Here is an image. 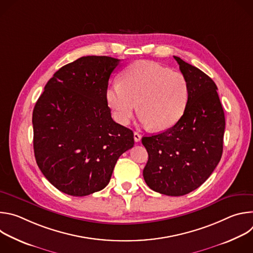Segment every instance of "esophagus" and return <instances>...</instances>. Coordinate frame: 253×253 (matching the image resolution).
<instances>
[{"label": "esophagus", "mask_w": 253, "mask_h": 253, "mask_svg": "<svg viewBox=\"0 0 253 253\" xmlns=\"http://www.w3.org/2000/svg\"><path fill=\"white\" fill-rule=\"evenodd\" d=\"M141 134H139L138 132H134V140L135 142H139L141 140Z\"/></svg>", "instance_id": "esophagus-1"}]
</instances>
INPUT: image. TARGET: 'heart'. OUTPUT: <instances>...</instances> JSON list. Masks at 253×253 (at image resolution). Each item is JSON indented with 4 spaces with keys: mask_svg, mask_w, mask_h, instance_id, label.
Here are the masks:
<instances>
[{
    "mask_svg": "<svg viewBox=\"0 0 253 253\" xmlns=\"http://www.w3.org/2000/svg\"><path fill=\"white\" fill-rule=\"evenodd\" d=\"M189 96L186 78L150 61L130 66L121 83H114L106 92V100L114 119L127 125L138 109L140 120L156 131L175 125L183 115Z\"/></svg>",
    "mask_w": 253,
    "mask_h": 253,
    "instance_id": "heart-1",
    "label": "heart"
}]
</instances>
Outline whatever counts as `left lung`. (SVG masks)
<instances>
[{
    "mask_svg": "<svg viewBox=\"0 0 253 253\" xmlns=\"http://www.w3.org/2000/svg\"><path fill=\"white\" fill-rule=\"evenodd\" d=\"M174 59L188 83L187 105L174 126L142 138L148 152L143 177L156 192L182 196L203 184L219 163L225 117L213 80L179 57Z\"/></svg>",
    "mask_w": 253,
    "mask_h": 253,
    "instance_id": "obj_1",
    "label": "left lung"
}]
</instances>
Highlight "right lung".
<instances>
[{"instance_id":"add662e5","label":"right lung","mask_w":253,"mask_h":253,"mask_svg":"<svg viewBox=\"0 0 253 253\" xmlns=\"http://www.w3.org/2000/svg\"><path fill=\"white\" fill-rule=\"evenodd\" d=\"M120 60L87 56L59 69L33 111L34 153L48 181L72 196L105 188L118 158L134 145L116 123L106 92Z\"/></svg>"}]
</instances>
